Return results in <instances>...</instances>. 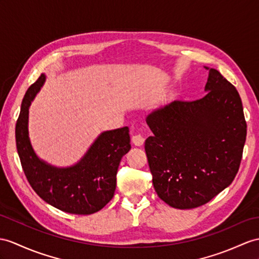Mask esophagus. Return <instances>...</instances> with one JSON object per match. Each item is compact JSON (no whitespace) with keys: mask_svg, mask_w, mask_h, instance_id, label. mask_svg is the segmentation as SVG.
Segmentation results:
<instances>
[{"mask_svg":"<svg viewBox=\"0 0 259 259\" xmlns=\"http://www.w3.org/2000/svg\"><path fill=\"white\" fill-rule=\"evenodd\" d=\"M132 142H133L135 146H142L145 142V138L141 134H137V135L132 136Z\"/></svg>","mask_w":259,"mask_h":259,"instance_id":"1","label":"esophagus"}]
</instances>
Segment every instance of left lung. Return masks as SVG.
<instances>
[{
    "label": "left lung",
    "instance_id": "1",
    "mask_svg": "<svg viewBox=\"0 0 259 259\" xmlns=\"http://www.w3.org/2000/svg\"><path fill=\"white\" fill-rule=\"evenodd\" d=\"M207 93L175 101L146 122L154 135L145 141L157 195L176 209H194L234 180L247 133L241 97L230 81L210 69Z\"/></svg>",
    "mask_w": 259,
    "mask_h": 259
}]
</instances>
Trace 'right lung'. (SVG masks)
<instances>
[{
	"instance_id": "add662e5",
	"label": "right lung",
	"mask_w": 259,
	"mask_h": 259,
	"mask_svg": "<svg viewBox=\"0 0 259 259\" xmlns=\"http://www.w3.org/2000/svg\"><path fill=\"white\" fill-rule=\"evenodd\" d=\"M45 81V74L31 84L22 102L15 126L16 148L30 187L39 197L64 212L88 215L100 211L114 195L122 157L131 149L127 126L99 136L77 165L58 169L39 160L28 138V108Z\"/></svg>"
}]
</instances>
